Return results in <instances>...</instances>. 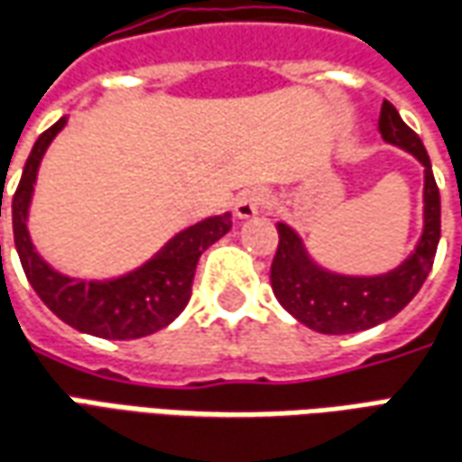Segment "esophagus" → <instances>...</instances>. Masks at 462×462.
<instances>
[{
  "instance_id": "34e87169",
  "label": "esophagus",
  "mask_w": 462,
  "mask_h": 462,
  "mask_svg": "<svg viewBox=\"0 0 462 462\" xmlns=\"http://www.w3.org/2000/svg\"><path fill=\"white\" fill-rule=\"evenodd\" d=\"M273 205V199L270 195L264 192V189H247V192H242L237 202H235V215L240 217V220H247V217H254V215H260L263 209H267Z\"/></svg>"
}]
</instances>
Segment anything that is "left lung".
Here are the masks:
<instances>
[{"mask_svg": "<svg viewBox=\"0 0 462 462\" xmlns=\"http://www.w3.org/2000/svg\"><path fill=\"white\" fill-rule=\"evenodd\" d=\"M380 134L390 144L415 154L425 167V227L415 253L405 263L377 277H350L328 273L312 263L292 227L277 222V253L270 282L280 305L310 330L347 335L375 328L395 318L425 282L440 242V192L435 185L430 157L420 137L400 119L388 99L380 109Z\"/></svg>", "mask_w": 462, "mask_h": 462, "instance_id": "1", "label": "left lung"}]
</instances>
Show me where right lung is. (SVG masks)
Returning a JSON list of instances; mask_svg holds the SVG:
<instances>
[{
    "instance_id": "obj_1",
    "label": "right lung",
    "mask_w": 462,
    "mask_h": 462,
    "mask_svg": "<svg viewBox=\"0 0 462 462\" xmlns=\"http://www.w3.org/2000/svg\"><path fill=\"white\" fill-rule=\"evenodd\" d=\"M67 119L54 122L34 142L24 164L17 192L12 198V227L19 263L24 275L40 295L42 302L74 330L107 337V340H134L162 330L185 310L192 295V280L199 254L209 245L227 235L232 227L230 212L208 217L164 245L150 263L115 280H72L60 275L44 263L27 232V212L37 182V170L50 142L57 137ZM2 217V198H0Z\"/></svg>"
}]
</instances>
